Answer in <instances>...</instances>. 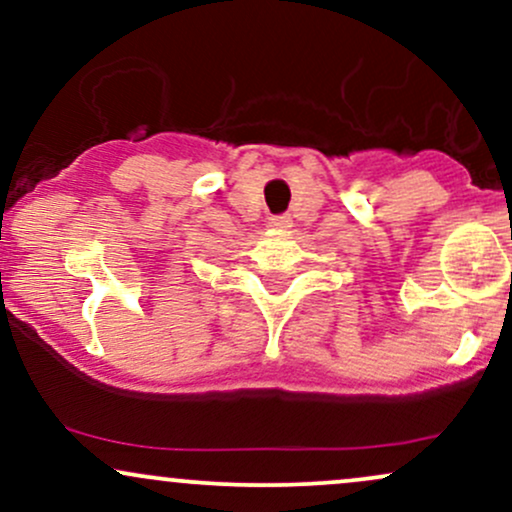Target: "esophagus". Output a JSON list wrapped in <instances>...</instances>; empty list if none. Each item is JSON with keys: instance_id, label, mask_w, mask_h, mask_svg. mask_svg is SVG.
I'll use <instances>...</instances> for the list:
<instances>
[{"instance_id": "esophagus-1", "label": "esophagus", "mask_w": 512, "mask_h": 512, "mask_svg": "<svg viewBox=\"0 0 512 512\" xmlns=\"http://www.w3.org/2000/svg\"><path fill=\"white\" fill-rule=\"evenodd\" d=\"M269 226H272L274 231L286 233L293 226V223H291V216L289 214H281V216H272V219H269Z\"/></svg>"}]
</instances>
